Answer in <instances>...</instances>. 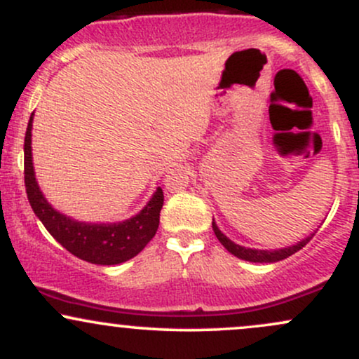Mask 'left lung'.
Here are the masks:
<instances>
[{
    "label": "left lung",
    "mask_w": 359,
    "mask_h": 359,
    "mask_svg": "<svg viewBox=\"0 0 359 359\" xmlns=\"http://www.w3.org/2000/svg\"><path fill=\"white\" fill-rule=\"evenodd\" d=\"M212 229L217 240L221 241V245L224 246L229 253L234 255V257L246 259V262H253V263H275V262H280V259H285L290 257V255L297 253L299 250H302L304 246L312 240V236H314V233L309 234L307 238H304V240L299 241L297 245L287 246V248H282V250H253V248H245V246L236 245V243H233L229 238H226L224 234L219 231V228H217L214 221H212Z\"/></svg>",
    "instance_id": "obj_1"
}]
</instances>
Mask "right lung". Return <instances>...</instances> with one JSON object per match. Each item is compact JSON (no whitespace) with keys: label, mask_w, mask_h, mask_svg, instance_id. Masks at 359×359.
<instances>
[{"label":"right lung","mask_w":359,"mask_h":359,"mask_svg":"<svg viewBox=\"0 0 359 359\" xmlns=\"http://www.w3.org/2000/svg\"><path fill=\"white\" fill-rule=\"evenodd\" d=\"M32 123H34V113L25 133V187H27L28 203L47 231L65 250L71 251L74 257L94 265H118L137 257L158 229L160 209L163 205L162 187L156 189L150 203L137 216L123 222L97 224V222L74 221L55 211L47 203L36 184L34 162H32Z\"/></svg>","instance_id":"add662e5"}]
</instances>
